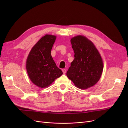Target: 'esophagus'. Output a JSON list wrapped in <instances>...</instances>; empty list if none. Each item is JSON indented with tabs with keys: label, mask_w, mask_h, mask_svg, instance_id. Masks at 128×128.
Masks as SVG:
<instances>
[{
	"label": "esophagus",
	"mask_w": 128,
	"mask_h": 128,
	"mask_svg": "<svg viewBox=\"0 0 128 128\" xmlns=\"http://www.w3.org/2000/svg\"><path fill=\"white\" fill-rule=\"evenodd\" d=\"M62 72H63V74H65L66 72V70L65 69H63L62 70Z\"/></svg>",
	"instance_id": "esophagus-1"
}]
</instances>
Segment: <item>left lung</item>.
Wrapping results in <instances>:
<instances>
[{
	"instance_id": "8db88e82",
	"label": "left lung",
	"mask_w": 128,
	"mask_h": 128,
	"mask_svg": "<svg viewBox=\"0 0 128 128\" xmlns=\"http://www.w3.org/2000/svg\"><path fill=\"white\" fill-rule=\"evenodd\" d=\"M70 42L75 58L66 75L78 88L88 89L101 77L104 68L102 58L94 44L86 37L75 36L71 38Z\"/></svg>"
}]
</instances>
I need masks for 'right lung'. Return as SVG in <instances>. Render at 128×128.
Returning a JSON list of instances; mask_svg holds the SVG:
<instances>
[{
	"instance_id": "add662e5",
	"label": "right lung",
	"mask_w": 128,
	"mask_h": 128,
	"mask_svg": "<svg viewBox=\"0 0 128 128\" xmlns=\"http://www.w3.org/2000/svg\"><path fill=\"white\" fill-rule=\"evenodd\" d=\"M56 37L46 34L33 46L26 59V68L32 82L40 88L48 87L63 74L51 56Z\"/></svg>"
}]
</instances>
